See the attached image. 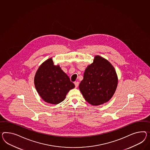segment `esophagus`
<instances>
[{"label": "esophagus", "instance_id": "esophagus-1", "mask_svg": "<svg viewBox=\"0 0 150 150\" xmlns=\"http://www.w3.org/2000/svg\"><path fill=\"white\" fill-rule=\"evenodd\" d=\"M74 84L75 85L76 88H77V87L78 86V85H79V82H78V81H75V82L74 83Z\"/></svg>", "mask_w": 150, "mask_h": 150}]
</instances>
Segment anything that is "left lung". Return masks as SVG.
Instances as JSON below:
<instances>
[{"mask_svg":"<svg viewBox=\"0 0 150 150\" xmlns=\"http://www.w3.org/2000/svg\"><path fill=\"white\" fill-rule=\"evenodd\" d=\"M118 78L115 69L105 59L96 55L86 67L79 88L85 100L93 105L107 102L117 88Z\"/></svg>","mask_w":150,"mask_h":150,"instance_id":"left-lung-1","label":"left lung"}]
</instances>
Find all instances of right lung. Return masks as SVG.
<instances>
[{"instance_id": "obj_1", "label": "right lung", "mask_w": 150, "mask_h": 150, "mask_svg": "<svg viewBox=\"0 0 150 150\" xmlns=\"http://www.w3.org/2000/svg\"><path fill=\"white\" fill-rule=\"evenodd\" d=\"M34 84L43 100L52 104L62 102L69 90L75 87L60 66L54 65L52 58L39 67L35 76Z\"/></svg>"}]
</instances>
